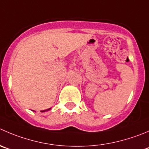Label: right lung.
I'll list each match as a JSON object with an SVG mask.
<instances>
[{"instance_id": "obj_1", "label": "right lung", "mask_w": 149, "mask_h": 149, "mask_svg": "<svg viewBox=\"0 0 149 149\" xmlns=\"http://www.w3.org/2000/svg\"><path fill=\"white\" fill-rule=\"evenodd\" d=\"M51 109V108H49V109H47V110H44V111H41V112H45V111H49V110Z\"/></svg>"}]
</instances>
